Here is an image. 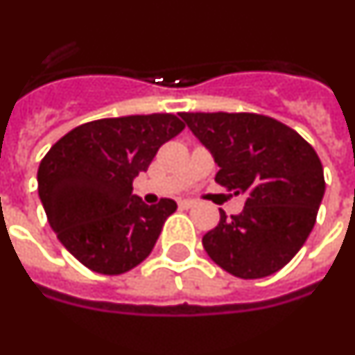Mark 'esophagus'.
I'll use <instances>...</instances> for the list:
<instances>
[{
	"label": "esophagus",
	"instance_id": "34e87169",
	"mask_svg": "<svg viewBox=\"0 0 355 355\" xmlns=\"http://www.w3.org/2000/svg\"><path fill=\"white\" fill-rule=\"evenodd\" d=\"M193 205H195V202L187 200V198H184V200H178V207H180V209H191Z\"/></svg>",
	"mask_w": 355,
	"mask_h": 355
}]
</instances>
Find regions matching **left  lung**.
<instances>
[{
    "instance_id": "obj_1",
    "label": "left lung",
    "mask_w": 355,
    "mask_h": 355,
    "mask_svg": "<svg viewBox=\"0 0 355 355\" xmlns=\"http://www.w3.org/2000/svg\"><path fill=\"white\" fill-rule=\"evenodd\" d=\"M218 164L214 180L245 195L240 214L220 211L205 252L236 278L278 272L306 242L324 195L323 166L293 128L258 113H180Z\"/></svg>"
}]
</instances>
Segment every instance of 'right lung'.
I'll return each instance as SVG.
<instances>
[{
  "mask_svg": "<svg viewBox=\"0 0 355 355\" xmlns=\"http://www.w3.org/2000/svg\"><path fill=\"white\" fill-rule=\"evenodd\" d=\"M184 130L171 113L101 119L73 128L41 160L37 191L59 242L85 267L122 274L144 261L177 202L146 205L133 178Z\"/></svg>",
  "mask_w": 355,
  "mask_h": 355,
  "instance_id": "obj_1",
  "label": "right lung"
}]
</instances>
